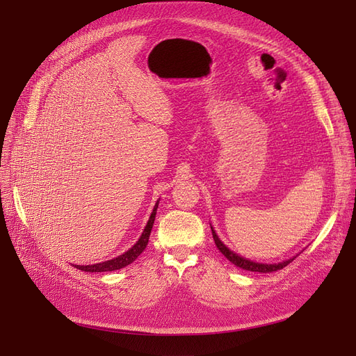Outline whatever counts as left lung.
Instances as JSON below:
<instances>
[{
    "mask_svg": "<svg viewBox=\"0 0 356 356\" xmlns=\"http://www.w3.org/2000/svg\"><path fill=\"white\" fill-rule=\"evenodd\" d=\"M211 229H212V237H213V241H215V244H216V247H218V250L231 261V264L233 265H236V266H238V268H241V269H244V270H250V272H261V273H268V272H276V270H280V269H284L286 265H289L291 261L296 259V257H292V259H288V260H285V261H281V264H273V265H266V264H256V261H252V260H249V259H245V257H241V256H238L237 253H234V252H231L228 247L218 238V236H216V233L213 231V228L211 227Z\"/></svg>",
    "mask_w": 356,
    "mask_h": 356,
    "instance_id": "obj_1",
    "label": "left lung"
}]
</instances>
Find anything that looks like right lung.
Wrapping results in <instances>:
<instances>
[{
	"label": "right lung",
	"instance_id": "right-lung-1",
	"mask_svg": "<svg viewBox=\"0 0 356 356\" xmlns=\"http://www.w3.org/2000/svg\"><path fill=\"white\" fill-rule=\"evenodd\" d=\"M157 208H159V200L156 207H154L151 215H149V220L143 231V234L140 237V240H138L131 249L128 252H125L123 254L112 259V260H107V261H102V264H96V265H87V266H80V265H75L74 268L80 269V270H84V272H112V270H118V269H122L125 268L128 265H131L132 261L140 256L144 250L145 247L148 244V240H149V234H151V229H152V225H154V220H156V213H157Z\"/></svg>",
	"mask_w": 356,
	"mask_h": 356
}]
</instances>
